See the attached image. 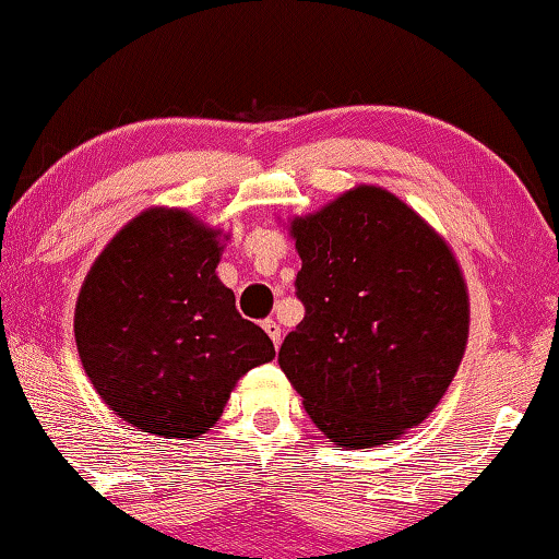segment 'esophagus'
<instances>
[{
	"label": "esophagus",
	"mask_w": 559,
	"mask_h": 559,
	"mask_svg": "<svg viewBox=\"0 0 559 559\" xmlns=\"http://www.w3.org/2000/svg\"><path fill=\"white\" fill-rule=\"evenodd\" d=\"M262 328H264V333L272 337L274 347H280V343H282V328L277 325V322H274V320H264Z\"/></svg>",
	"instance_id": "obj_1"
}]
</instances>
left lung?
Here are the masks:
<instances>
[{"label": "left lung", "mask_w": 559, "mask_h": 559, "mask_svg": "<svg viewBox=\"0 0 559 559\" xmlns=\"http://www.w3.org/2000/svg\"><path fill=\"white\" fill-rule=\"evenodd\" d=\"M287 231L305 318L280 368L335 447L391 443L433 414L464 358V272L424 216L373 183L293 216Z\"/></svg>", "instance_id": "left-lung-1"}]
</instances>
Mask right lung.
Wrapping results in <instances>:
<instances>
[{
    "label": "right lung",
    "instance_id": "1",
    "mask_svg": "<svg viewBox=\"0 0 559 559\" xmlns=\"http://www.w3.org/2000/svg\"><path fill=\"white\" fill-rule=\"evenodd\" d=\"M229 234L186 209L151 206L108 245L80 287L75 343L112 414L143 433L199 439L237 380L274 358L216 277Z\"/></svg>",
    "mask_w": 559,
    "mask_h": 559
}]
</instances>
